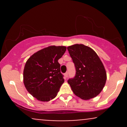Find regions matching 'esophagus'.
<instances>
[{
    "label": "esophagus",
    "mask_w": 127,
    "mask_h": 127,
    "mask_svg": "<svg viewBox=\"0 0 127 127\" xmlns=\"http://www.w3.org/2000/svg\"><path fill=\"white\" fill-rule=\"evenodd\" d=\"M64 76H65V78H67V77H68V72L65 73L64 74Z\"/></svg>",
    "instance_id": "obj_1"
}]
</instances>
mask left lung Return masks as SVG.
<instances>
[{
  "mask_svg": "<svg viewBox=\"0 0 127 127\" xmlns=\"http://www.w3.org/2000/svg\"><path fill=\"white\" fill-rule=\"evenodd\" d=\"M75 64V78L68 80L74 94L82 100H90L98 95L105 85L107 75L98 55L93 49L83 44L67 47Z\"/></svg>",
  "mask_w": 127,
  "mask_h": 127,
  "instance_id": "left-lung-1",
  "label": "left lung"
}]
</instances>
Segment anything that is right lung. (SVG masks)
<instances>
[{"instance_id":"1","label":"right lung","mask_w":127,"mask_h":127,"mask_svg":"<svg viewBox=\"0 0 127 127\" xmlns=\"http://www.w3.org/2000/svg\"><path fill=\"white\" fill-rule=\"evenodd\" d=\"M66 50L64 46H49L33 54L26 63L23 81L26 90L41 101L56 97L64 82L58 60Z\"/></svg>"}]
</instances>
